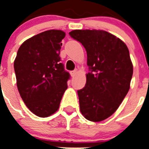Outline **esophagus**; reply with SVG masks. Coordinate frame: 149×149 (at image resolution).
<instances>
[{"label":"esophagus","mask_w":149,"mask_h":149,"mask_svg":"<svg viewBox=\"0 0 149 149\" xmlns=\"http://www.w3.org/2000/svg\"><path fill=\"white\" fill-rule=\"evenodd\" d=\"M77 70H75L71 71V72H70L71 77H74L75 76H76V74H77Z\"/></svg>","instance_id":"esophagus-1"}]
</instances>
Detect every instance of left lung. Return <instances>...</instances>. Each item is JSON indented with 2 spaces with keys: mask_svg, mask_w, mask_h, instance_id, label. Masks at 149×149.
<instances>
[{
  "mask_svg": "<svg viewBox=\"0 0 149 149\" xmlns=\"http://www.w3.org/2000/svg\"><path fill=\"white\" fill-rule=\"evenodd\" d=\"M70 37L86 50L85 87L77 91L81 113L92 122H100L117 110L130 88L133 66L123 41L105 31L75 30Z\"/></svg>",
  "mask_w": 149,
  "mask_h": 149,
  "instance_id": "obj_1",
  "label": "left lung"
}]
</instances>
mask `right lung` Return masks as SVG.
I'll list each match as a JSON object with an SVG mask.
<instances>
[{
	"label": "right lung",
	"instance_id": "1",
	"mask_svg": "<svg viewBox=\"0 0 149 149\" xmlns=\"http://www.w3.org/2000/svg\"><path fill=\"white\" fill-rule=\"evenodd\" d=\"M66 33L49 30L26 40L14 60L17 86L26 107L39 117H47L60 107L70 77L60 63L61 41Z\"/></svg>",
	"mask_w": 149,
	"mask_h": 149
}]
</instances>
